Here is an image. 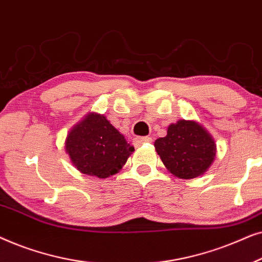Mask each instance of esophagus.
<instances>
[{
	"instance_id": "obj_1",
	"label": "esophagus",
	"mask_w": 262,
	"mask_h": 262,
	"mask_svg": "<svg viewBox=\"0 0 262 262\" xmlns=\"http://www.w3.org/2000/svg\"><path fill=\"white\" fill-rule=\"evenodd\" d=\"M134 142H135V145H142V144H144V143H151L152 138L151 137H137L134 139Z\"/></svg>"
}]
</instances>
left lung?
Segmentation results:
<instances>
[{
	"instance_id": "8db88e82",
	"label": "left lung",
	"mask_w": 262,
	"mask_h": 262,
	"mask_svg": "<svg viewBox=\"0 0 262 262\" xmlns=\"http://www.w3.org/2000/svg\"><path fill=\"white\" fill-rule=\"evenodd\" d=\"M154 145L168 171L186 180L206 173L217 152L212 136L195 120L170 124L166 137L157 138Z\"/></svg>"
}]
</instances>
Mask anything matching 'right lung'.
Instances as JSON below:
<instances>
[{
  "instance_id": "right-lung-1",
  "label": "right lung",
  "mask_w": 262,
  "mask_h": 262,
  "mask_svg": "<svg viewBox=\"0 0 262 262\" xmlns=\"http://www.w3.org/2000/svg\"><path fill=\"white\" fill-rule=\"evenodd\" d=\"M66 152L82 174L106 179L119 173L134 146L103 114L89 112L68 132Z\"/></svg>"
}]
</instances>
